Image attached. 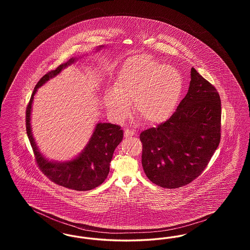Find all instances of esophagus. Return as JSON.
Wrapping results in <instances>:
<instances>
[{
	"label": "esophagus",
	"instance_id": "obj_1",
	"mask_svg": "<svg viewBox=\"0 0 250 250\" xmlns=\"http://www.w3.org/2000/svg\"><path fill=\"white\" fill-rule=\"evenodd\" d=\"M124 135H125V138H130V137H133L135 135V132L133 130H130V129H125Z\"/></svg>",
	"mask_w": 250,
	"mask_h": 250
}]
</instances>
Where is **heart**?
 I'll use <instances>...</instances> for the list:
<instances>
[{"label": "heart", "mask_w": 250, "mask_h": 250, "mask_svg": "<svg viewBox=\"0 0 250 250\" xmlns=\"http://www.w3.org/2000/svg\"><path fill=\"white\" fill-rule=\"evenodd\" d=\"M183 92L182 77L174 67L146 55L126 60L117 73L114 88L103 95L107 111L117 120L130 112L149 124H160L170 117Z\"/></svg>", "instance_id": "1"}]
</instances>
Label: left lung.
Wrapping results in <instances>:
<instances>
[{
	"label": "left lung",
	"instance_id": "8db88e82",
	"mask_svg": "<svg viewBox=\"0 0 250 250\" xmlns=\"http://www.w3.org/2000/svg\"><path fill=\"white\" fill-rule=\"evenodd\" d=\"M220 96L192 67L188 92L176 111L165 123L140 135L146 176L169 189L197 178L220 143Z\"/></svg>",
	"mask_w": 250,
	"mask_h": 250
}]
</instances>
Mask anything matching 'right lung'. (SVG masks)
<instances>
[{
    "label": "right lung",
    "mask_w": 250,
    "mask_h": 250,
    "mask_svg": "<svg viewBox=\"0 0 250 250\" xmlns=\"http://www.w3.org/2000/svg\"><path fill=\"white\" fill-rule=\"evenodd\" d=\"M103 48L104 46H99L95 51H99ZM78 60L79 58H71L59 65L55 70L47 73L37 83L26 109V131L36 155V163L48 179L69 189L87 191L100 186L107 178L114 150L123 140L124 133L121 126L109 123H97L82 153L71 160L63 162L49 160L41 154L31 126L32 107L37 89Z\"/></svg>",
    "instance_id": "right-lung-1"
}]
</instances>
